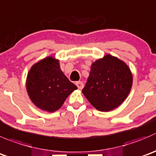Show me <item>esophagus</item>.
<instances>
[{"label": "esophagus", "mask_w": 156, "mask_h": 156, "mask_svg": "<svg viewBox=\"0 0 156 156\" xmlns=\"http://www.w3.org/2000/svg\"><path fill=\"white\" fill-rule=\"evenodd\" d=\"M75 84H76L78 88L80 89V90H81V89L83 88V87H84V84H83V82H81V81H77V82L75 83Z\"/></svg>", "instance_id": "34e87169"}]
</instances>
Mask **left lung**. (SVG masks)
Masks as SVG:
<instances>
[{
    "label": "left lung",
    "mask_w": 156,
    "mask_h": 156,
    "mask_svg": "<svg viewBox=\"0 0 156 156\" xmlns=\"http://www.w3.org/2000/svg\"><path fill=\"white\" fill-rule=\"evenodd\" d=\"M133 85L129 66L116 57L107 54L90 66L83 94L97 110H114L127 98Z\"/></svg>",
    "instance_id": "1"
}]
</instances>
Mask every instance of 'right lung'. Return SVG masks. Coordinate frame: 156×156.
Listing matches in <instances>:
<instances>
[{"label": "right lung", "mask_w": 156, "mask_h": 156, "mask_svg": "<svg viewBox=\"0 0 156 156\" xmlns=\"http://www.w3.org/2000/svg\"><path fill=\"white\" fill-rule=\"evenodd\" d=\"M32 102L41 110H58L72 92L78 89L60 69L59 60L48 56L33 65L26 81Z\"/></svg>", "instance_id": "add662e5"}]
</instances>
